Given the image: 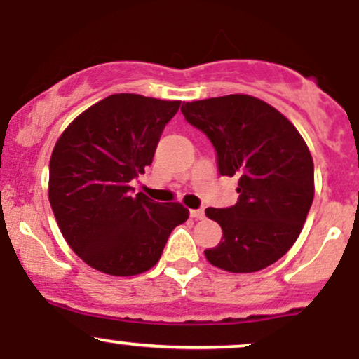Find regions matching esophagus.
Instances as JSON below:
<instances>
[{
	"label": "esophagus",
	"instance_id": "obj_1",
	"mask_svg": "<svg viewBox=\"0 0 359 359\" xmlns=\"http://www.w3.org/2000/svg\"><path fill=\"white\" fill-rule=\"evenodd\" d=\"M191 217H194V219H204V209H192Z\"/></svg>",
	"mask_w": 359,
	"mask_h": 359
}]
</instances>
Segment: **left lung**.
Masks as SVG:
<instances>
[{
  "label": "left lung",
  "mask_w": 359,
  "mask_h": 359,
  "mask_svg": "<svg viewBox=\"0 0 359 359\" xmlns=\"http://www.w3.org/2000/svg\"><path fill=\"white\" fill-rule=\"evenodd\" d=\"M182 113L211 140L219 174L240 177L236 204L205 209L222 229L205 258L231 273L266 269L297 241L314 199L306 142L280 111L248 94L185 102Z\"/></svg>",
  "instance_id": "8db88e82"
}]
</instances>
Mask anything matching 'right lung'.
I'll return each mask as SVG.
<instances>
[{
	"mask_svg": "<svg viewBox=\"0 0 359 359\" xmlns=\"http://www.w3.org/2000/svg\"><path fill=\"white\" fill-rule=\"evenodd\" d=\"M179 108L180 101L111 94L74 119L53 147L52 211L74 253L97 271L131 277L150 270L172 229L187 221L180 203L130 192Z\"/></svg>",
	"mask_w": 359,
	"mask_h": 359,
	"instance_id": "add662e5",
	"label": "right lung"
}]
</instances>
